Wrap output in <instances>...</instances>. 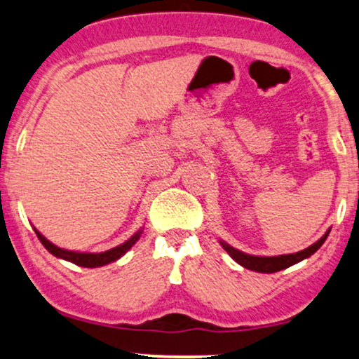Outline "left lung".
I'll return each mask as SVG.
<instances>
[{
  "instance_id": "8db88e82",
  "label": "left lung",
  "mask_w": 359,
  "mask_h": 359,
  "mask_svg": "<svg viewBox=\"0 0 359 359\" xmlns=\"http://www.w3.org/2000/svg\"><path fill=\"white\" fill-rule=\"evenodd\" d=\"M327 231L325 235L320 238L317 243H313L312 246H309L307 250L304 251H299V252H294V255H284V256H272V257H259V256H251V255H246V252H241L235 250L233 246L226 245V243L222 241V246L224 248V251L228 252L229 256L235 259L238 264H241L243 267H246V269H251V271H256V272H266V274H271V272H277V271H283L285 267L295 264V262H300L305 257L312 256L315 251L318 250L320 246L323 245L325 240H327L328 236Z\"/></svg>"
}]
</instances>
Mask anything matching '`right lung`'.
<instances>
[{"mask_svg": "<svg viewBox=\"0 0 359 359\" xmlns=\"http://www.w3.org/2000/svg\"><path fill=\"white\" fill-rule=\"evenodd\" d=\"M34 231H36L37 238H39L41 243L44 245V248L50 252V255H54L57 257H62V259L70 261L76 266H83V267H98V266L109 264V262L119 259V257H121L124 252H126L128 250H131V246L135 245V243L140 240V236H141V231H137L135 236H131L130 240H128L126 243H123V245L113 248V250H108L104 252H97V255H93V252H75V251L60 250V248L52 245L49 240H46V238L42 236L36 228H34Z\"/></svg>", "mask_w": 359, "mask_h": 359, "instance_id": "obj_1", "label": "right lung"}]
</instances>
